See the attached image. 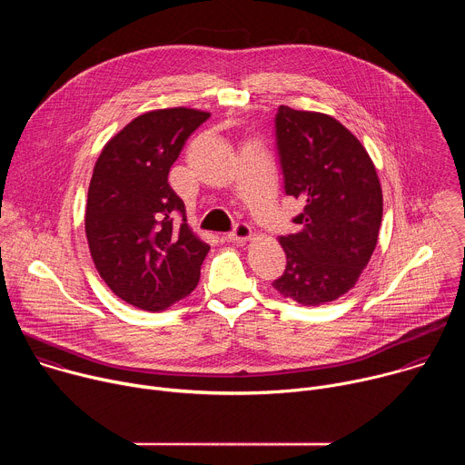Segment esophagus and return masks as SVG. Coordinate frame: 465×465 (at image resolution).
I'll list each match as a JSON object with an SVG mask.
<instances>
[{
    "label": "esophagus",
    "instance_id": "esophagus-1",
    "mask_svg": "<svg viewBox=\"0 0 465 465\" xmlns=\"http://www.w3.org/2000/svg\"><path fill=\"white\" fill-rule=\"evenodd\" d=\"M250 237H252V228L248 224H244V223L235 224L233 232L228 233V241H232V242H244Z\"/></svg>",
    "mask_w": 465,
    "mask_h": 465
}]
</instances>
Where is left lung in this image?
Listing matches in <instances>:
<instances>
[{
    "label": "left lung",
    "instance_id": "8db88e82",
    "mask_svg": "<svg viewBox=\"0 0 465 465\" xmlns=\"http://www.w3.org/2000/svg\"><path fill=\"white\" fill-rule=\"evenodd\" d=\"M276 149L285 194L305 204L280 237L287 267L272 287L302 305L346 294L375 250L382 191L362 143L335 117L280 106Z\"/></svg>",
    "mask_w": 465,
    "mask_h": 465
}]
</instances>
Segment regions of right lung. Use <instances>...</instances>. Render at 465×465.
Here are the masks:
<instances>
[{"instance_id": "right-lung-1", "label": "right lung", "mask_w": 465, "mask_h": 465, "mask_svg": "<svg viewBox=\"0 0 465 465\" xmlns=\"http://www.w3.org/2000/svg\"><path fill=\"white\" fill-rule=\"evenodd\" d=\"M208 117L183 106L142 114L104 145L94 167L84 217L92 259L112 292L143 311L167 309L201 280L210 244L187 226L167 176Z\"/></svg>"}]
</instances>
